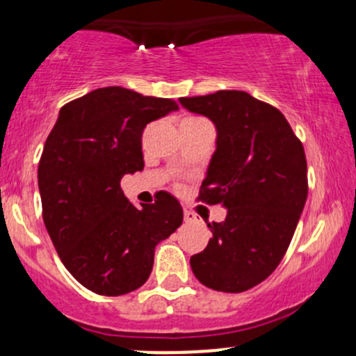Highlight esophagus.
I'll return each mask as SVG.
<instances>
[{"mask_svg": "<svg viewBox=\"0 0 356 356\" xmlns=\"http://www.w3.org/2000/svg\"><path fill=\"white\" fill-rule=\"evenodd\" d=\"M184 220H186V222H195V220H197V216L194 214V212L192 211H184Z\"/></svg>", "mask_w": 356, "mask_h": 356, "instance_id": "esophagus-1", "label": "esophagus"}]
</instances>
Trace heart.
Returning <instances> with one entry per match:
<instances>
[{
  "label": "heart",
  "mask_w": 356,
  "mask_h": 356,
  "mask_svg": "<svg viewBox=\"0 0 356 356\" xmlns=\"http://www.w3.org/2000/svg\"><path fill=\"white\" fill-rule=\"evenodd\" d=\"M189 118H197V117H187V118H184V120H189Z\"/></svg>",
  "instance_id": "heart-1"
}]
</instances>
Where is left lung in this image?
<instances>
[{"label": "left lung", "instance_id": "1", "mask_svg": "<svg viewBox=\"0 0 356 356\" xmlns=\"http://www.w3.org/2000/svg\"><path fill=\"white\" fill-rule=\"evenodd\" d=\"M179 102L216 125L199 201L227 209L222 222L207 224L212 238L191 257L192 273L216 291H248L275 271L295 234L308 195L303 144L280 110L246 92Z\"/></svg>", "mask_w": 356, "mask_h": 356}]
</instances>
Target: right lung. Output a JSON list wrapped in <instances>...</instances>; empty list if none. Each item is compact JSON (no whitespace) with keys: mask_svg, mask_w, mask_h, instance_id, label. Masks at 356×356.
Returning a JSON list of instances; mask_svg holds the SVG:
<instances>
[{"mask_svg":"<svg viewBox=\"0 0 356 356\" xmlns=\"http://www.w3.org/2000/svg\"><path fill=\"white\" fill-rule=\"evenodd\" d=\"M170 99L122 87L97 88L60 110L38 165L43 220L61 263L90 291L120 296L140 288L154 251L182 224L169 192L137 209L125 174L144 169L142 132L177 110Z\"/></svg>","mask_w":356,"mask_h":356,"instance_id":"obj_1","label":"right lung"}]
</instances>
